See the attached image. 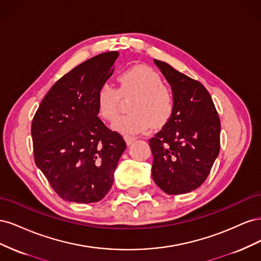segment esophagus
<instances>
[{"label": "esophagus", "instance_id": "34e87169", "mask_svg": "<svg viewBox=\"0 0 261 261\" xmlns=\"http://www.w3.org/2000/svg\"><path fill=\"white\" fill-rule=\"evenodd\" d=\"M124 140H125V143H126V145L127 146H130L134 141H135V138L134 137H130V136H124Z\"/></svg>", "mask_w": 261, "mask_h": 261}]
</instances>
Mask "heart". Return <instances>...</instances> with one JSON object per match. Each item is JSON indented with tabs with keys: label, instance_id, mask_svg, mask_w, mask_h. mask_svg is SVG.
<instances>
[{
	"label": "heart",
	"instance_id": "heart-1",
	"mask_svg": "<svg viewBox=\"0 0 261 261\" xmlns=\"http://www.w3.org/2000/svg\"><path fill=\"white\" fill-rule=\"evenodd\" d=\"M118 90L105 84L97 93V110L105 120L113 121L120 110L121 97L134 98L129 103L133 112L113 123V128L126 135H135L149 128H160L168 123L174 110L171 90L162 85L160 75L152 68L139 65L125 70L118 76Z\"/></svg>",
	"mask_w": 261,
	"mask_h": 261
}]
</instances>
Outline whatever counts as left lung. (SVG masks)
I'll return each mask as SVG.
<instances>
[{"instance_id":"1","label":"left lung","mask_w":261,"mask_h":261,"mask_svg":"<svg viewBox=\"0 0 261 261\" xmlns=\"http://www.w3.org/2000/svg\"><path fill=\"white\" fill-rule=\"evenodd\" d=\"M170 84L174 110L168 123L149 140L154 183L169 195L186 194L208 177L220 151L221 124L203 85L168 63L153 60Z\"/></svg>"}]
</instances>
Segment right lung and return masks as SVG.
Wrapping results in <instances>:
<instances>
[{
	"label": "right lung",
	"instance_id": "1",
	"mask_svg": "<svg viewBox=\"0 0 261 261\" xmlns=\"http://www.w3.org/2000/svg\"><path fill=\"white\" fill-rule=\"evenodd\" d=\"M118 52L87 60L55 83L31 124L37 167L62 199L89 203L112 187L126 149L120 134L98 117L97 93L112 76Z\"/></svg>",
	"mask_w": 261,
	"mask_h": 261
}]
</instances>
